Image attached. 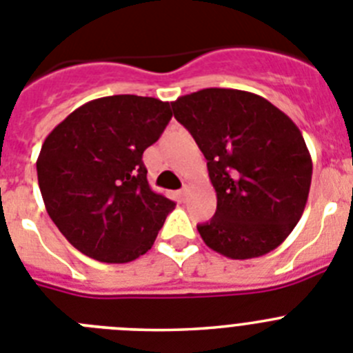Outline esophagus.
Masks as SVG:
<instances>
[{
  "mask_svg": "<svg viewBox=\"0 0 353 353\" xmlns=\"http://www.w3.org/2000/svg\"><path fill=\"white\" fill-rule=\"evenodd\" d=\"M189 192H191V187L183 185V189H182V191H180V196H182V199H187Z\"/></svg>",
  "mask_w": 353,
  "mask_h": 353,
  "instance_id": "34e87169",
  "label": "esophagus"
}]
</instances>
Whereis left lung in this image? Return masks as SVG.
<instances>
[{
  "label": "left lung",
  "instance_id": "left-lung-1",
  "mask_svg": "<svg viewBox=\"0 0 353 353\" xmlns=\"http://www.w3.org/2000/svg\"><path fill=\"white\" fill-rule=\"evenodd\" d=\"M207 159L217 196L205 244L232 260L263 256L281 245L302 217L311 162L301 130L281 109L251 92L205 88L171 102Z\"/></svg>",
  "mask_w": 353,
  "mask_h": 353
}]
</instances>
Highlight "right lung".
<instances>
[{
    "label": "right lung",
    "instance_id": "add662e5",
    "mask_svg": "<svg viewBox=\"0 0 353 353\" xmlns=\"http://www.w3.org/2000/svg\"><path fill=\"white\" fill-rule=\"evenodd\" d=\"M170 102L113 95L72 111L37 159L43 205L77 251L104 263L145 254L174 203L152 191L143 152L171 120Z\"/></svg>",
    "mask_w": 353,
    "mask_h": 353
}]
</instances>
